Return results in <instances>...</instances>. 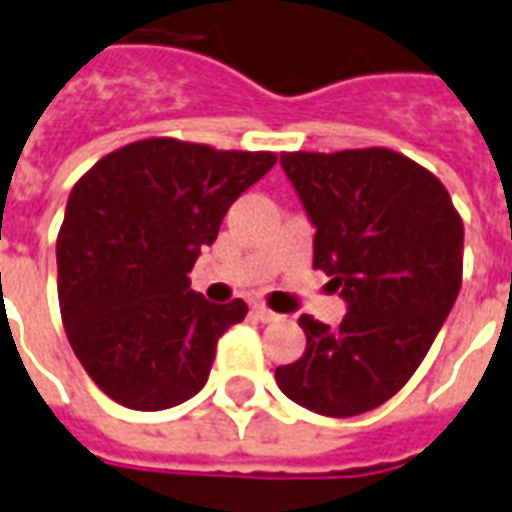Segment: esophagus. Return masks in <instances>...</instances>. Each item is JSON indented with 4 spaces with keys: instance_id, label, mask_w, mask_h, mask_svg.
<instances>
[{
    "instance_id": "obj_1",
    "label": "esophagus",
    "mask_w": 512,
    "mask_h": 512,
    "mask_svg": "<svg viewBox=\"0 0 512 512\" xmlns=\"http://www.w3.org/2000/svg\"><path fill=\"white\" fill-rule=\"evenodd\" d=\"M253 315L259 318L261 324H272V321H280L283 315L275 313V310H270L267 305H253Z\"/></svg>"
}]
</instances>
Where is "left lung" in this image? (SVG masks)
I'll use <instances>...</instances> for the list:
<instances>
[{
    "mask_svg": "<svg viewBox=\"0 0 512 512\" xmlns=\"http://www.w3.org/2000/svg\"><path fill=\"white\" fill-rule=\"evenodd\" d=\"M315 226L313 267L348 302L340 326L299 315L280 391L329 418L375 410L413 378L459 297L464 224L448 188L391 148L280 153Z\"/></svg>",
    "mask_w": 512,
    "mask_h": 512,
    "instance_id": "obj_1",
    "label": "left lung"
}]
</instances>
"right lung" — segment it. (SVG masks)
I'll list each match as a JSON object with an SVG mask.
<instances>
[{"label": "right lung", "instance_id": "right-lung-1", "mask_svg": "<svg viewBox=\"0 0 512 512\" xmlns=\"http://www.w3.org/2000/svg\"><path fill=\"white\" fill-rule=\"evenodd\" d=\"M278 156L148 137L75 183L56 240L59 307L88 378L118 405L167 410L207 383L218 337L248 305L207 302L188 272Z\"/></svg>", "mask_w": 512, "mask_h": 512}]
</instances>
